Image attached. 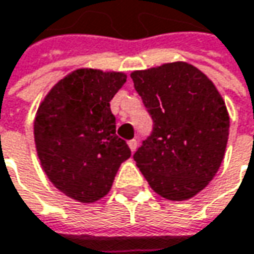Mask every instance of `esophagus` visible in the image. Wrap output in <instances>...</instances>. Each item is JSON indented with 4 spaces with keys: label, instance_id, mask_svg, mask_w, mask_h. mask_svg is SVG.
Listing matches in <instances>:
<instances>
[{
    "label": "esophagus",
    "instance_id": "1",
    "mask_svg": "<svg viewBox=\"0 0 254 254\" xmlns=\"http://www.w3.org/2000/svg\"><path fill=\"white\" fill-rule=\"evenodd\" d=\"M127 145H129V148H130L132 152H135L136 148H138V140H136V139H130V140L127 142Z\"/></svg>",
    "mask_w": 254,
    "mask_h": 254
}]
</instances>
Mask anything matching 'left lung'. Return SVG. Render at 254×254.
Returning <instances> with one entry per match:
<instances>
[{
  "mask_svg": "<svg viewBox=\"0 0 254 254\" xmlns=\"http://www.w3.org/2000/svg\"><path fill=\"white\" fill-rule=\"evenodd\" d=\"M130 78L153 121L133 159L162 197L190 199L213 179L225 156L230 124L225 101L186 62L135 71Z\"/></svg>",
  "mask_w": 254,
  "mask_h": 254,
  "instance_id": "obj_1",
  "label": "left lung"
}]
</instances>
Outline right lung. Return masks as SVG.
Masks as SVG:
<instances>
[{"instance_id":"add662e5","label":"right lung","mask_w":254,"mask_h":254,"mask_svg":"<svg viewBox=\"0 0 254 254\" xmlns=\"http://www.w3.org/2000/svg\"><path fill=\"white\" fill-rule=\"evenodd\" d=\"M125 82L122 72L76 69L51 89L35 116L44 171L57 189L82 203L104 197L130 156L127 142L116 136L109 105Z\"/></svg>"}]
</instances>
